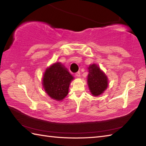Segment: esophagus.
I'll use <instances>...</instances> for the list:
<instances>
[{"mask_svg":"<svg viewBox=\"0 0 146 146\" xmlns=\"http://www.w3.org/2000/svg\"><path fill=\"white\" fill-rule=\"evenodd\" d=\"M75 76H76V77H80V71H78V72H76L75 73Z\"/></svg>","mask_w":146,"mask_h":146,"instance_id":"1","label":"esophagus"}]
</instances>
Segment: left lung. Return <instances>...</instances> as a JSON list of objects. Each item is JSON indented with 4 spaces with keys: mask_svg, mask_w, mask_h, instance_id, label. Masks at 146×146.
I'll return each instance as SVG.
<instances>
[{
    "mask_svg": "<svg viewBox=\"0 0 146 146\" xmlns=\"http://www.w3.org/2000/svg\"><path fill=\"white\" fill-rule=\"evenodd\" d=\"M88 85L91 94L98 96L103 94L108 86V78L105 74L96 64L88 67Z\"/></svg>",
    "mask_w": 146,
    "mask_h": 146,
    "instance_id": "1",
    "label": "left lung"
}]
</instances>
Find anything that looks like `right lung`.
<instances>
[{"mask_svg":"<svg viewBox=\"0 0 146 146\" xmlns=\"http://www.w3.org/2000/svg\"><path fill=\"white\" fill-rule=\"evenodd\" d=\"M73 76L61 63H56L46 70L42 78L45 92L51 98L63 100L68 94V89Z\"/></svg>","mask_w":146,"mask_h":146,"instance_id":"obj_1","label":"right lung"}]
</instances>
